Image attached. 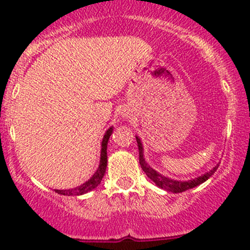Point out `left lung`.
<instances>
[{
	"label": "left lung",
	"mask_w": 250,
	"mask_h": 250,
	"mask_svg": "<svg viewBox=\"0 0 250 250\" xmlns=\"http://www.w3.org/2000/svg\"><path fill=\"white\" fill-rule=\"evenodd\" d=\"M136 141H138V146H139V161H140L141 169L144 170L146 176L151 180L152 183H155L156 187L161 188V189H164V190L167 191H171V193H183V191L185 190L193 189V188L198 187V185L207 182L208 179L210 178V176L215 173L218 167H219V164H216L211 170L207 171V173L203 174V175L198 176V178L191 179V180H185V182H182V180H174V179H170L167 178V176L161 175L160 173H158L155 169H152V167L147 164L144 156V147H143V143H141L139 136H136Z\"/></svg>",
	"instance_id": "1"
}]
</instances>
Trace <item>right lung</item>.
Returning <instances> with one entry per match:
<instances>
[{"instance_id":"obj_1","label":"right lung","mask_w":250,"mask_h":250,"mask_svg":"<svg viewBox=\"0 0 250 250\" xmlns=\"http://www.w3.org/2000/svg\"><path fill=\"white\" fill-rule=\"evenodd\" d=\"M112 130H114L112 126L106 130L105 135H104L103 138V141H101L100 164H99L98 170L95 171L94 175H92L87 182L79 185V187L74 188V189H65V190H59V189H56L55 191H56L57 194H61V195H83V194H86L89 193V191L94 190L95 188L100 184L104 175H105L106 167H107V151H106V149H107V141H109L110 136H111Z\"/></svg>"}]
</instances>
